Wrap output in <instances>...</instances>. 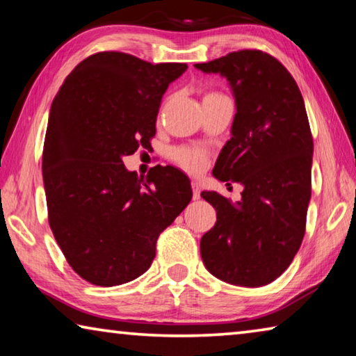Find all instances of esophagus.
<instances>
[{
    "mask_svg": "<svg viewBox=\"0 0 356 356\" xmlns=\"http://www.w3.org/2000/svg\"><path fill=\"white\" fill-rule=\"evenodd\" d=\"M191 190H193V200H200L201 197V186L197 182H191Z\"/></svg>",
    "mask_w": 356,
    "mask_h": 356,
    "instance_id": "obj_1",
    "label": "esophagus"
}]
</instances>
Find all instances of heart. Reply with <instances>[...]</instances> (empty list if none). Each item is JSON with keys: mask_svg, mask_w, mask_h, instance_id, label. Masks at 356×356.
<instances>
[{"mask_svg": "<svg viewBox=\"0 0 356 356\" xmlns=\"http://www.w3.org/2000/svg\"><path fill=\"white\" fill-rule=\"evenodd\" d=\"M216 92H207L204 97H209V95H215ZM174 160L176 163L184 168L185 171L191 174L201 172L207 165V155L202 149L197 147H180L174 150Z\"/></svg>", "mask_w": 356, "mask_h": 356, "instance_id": "b5f03b06", "label": "heart"}]
</instances>
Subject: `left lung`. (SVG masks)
I'll return each mask as SVG.
<instances>
[{
	"instance_id": "left-lung-1",
	"label": "left lung",
	"mask_w": 356,
	"mask_h": 356,
	"mask_svg": "<svg viewBox=\"0 0 356 356\" xmlns=\"http://www.w3.org/2000/svg\"><path fill=\"white\" fill-rule=\"evenodd\" d=\"M195 67L231 84L237 113L213 176L243 185L238 202L201 193L216 210L215 226L201 238L202 262L229 284L265 286L291 265L305 237L312 165L305 102L289 70L261 50Z\"/></svg>"
}]
</instances>
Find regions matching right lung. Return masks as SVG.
<instances>
[{
	"label": "right lung",
	"mask_w": 356,
	"mask_h": 356,
	"mask_svg": "<svg viewBox=\"0 0 356 356\" xmlns=\"http://www.w3.org/2000/svg\"><path fill=\"white\" fill-rule=\"evenodd\" d=\"M186 67L94 53L53 100L42 154L48 222L65 261L94 286L146 272L156 238L191 201L176 168L156 165L143 180L122 161L150 147L161 97Z\"/></svg>",
	"instance_id": "obj_1"
}]
</instances>
